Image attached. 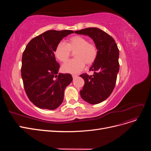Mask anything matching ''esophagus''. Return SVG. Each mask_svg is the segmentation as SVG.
I'll list each match as a JSON object with an SVG mask.
<instances>
[{
	"mask_svg": "<svg viewBox=\"0 0 151 151\" xmlns=\"http://www.w3.org/2000/svg\"><path fill=\"white\" fill-rule=\"evenodd\" d=\"M72 76V77H73V79H75L76 77H77V75H74V74H73Z\"/></svg>",
	"mask_w": 151,
	"mask_h": 151,
	"instance_id": "esophagus-1",
	"label": "esophagus"
}]
</instances>
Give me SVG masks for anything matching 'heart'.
I'll list each match as a JSON object with an SVG mask.
<instances>
[{"label": "heart", "mask_w": 151, "mask_h": 151, "mask_svg": "<svg viewBox=\"0 0 151 151\" xmlns=\"http://www.w3.org/2000/svg\"><path fill=\"white\" fill-rule=\"evenodd\" d=\"M74 51L75 58L68 61L62 66L63 72L77 74L83 70L86 64H93L97 58L96 46L81 36H72L68 40L66 44L63 42H59L55 48L54 53L59 61L65 62L69 58L71 52Z\"/></svg>", "instance_id": "obj_1"}]
</instances>
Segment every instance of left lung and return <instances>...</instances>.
I'll return each mask as SVG.
<instances>
[{"mask_svg": "<svg viewBox=\"0 0 151 151\" xmlns=\"http://www.w3.org/2000/svg\"><path fill=\"white\" fill-rule=\"evenodd\" d=\"M75 33L89 36L98 49L96 60L89 69L94 71V74L80 75L84 80L80 94L85 101L92 104H98L106 99L115 88L120 68L119 50L111 36L99 28H85Z\"/></svg>", "mask_w": 151, "mask_h": 151, "instance_id": "8db88e82", "label": "left lung"}]
</instances>
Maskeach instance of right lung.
I'll list each match as a JSON object with an SVG mask.
<instances>
[{
    "label": "right lung",
    "mask_w": 151,
    "mask_h": 151,
    "mask_svg": "<svg viewBox=\"0 0 151 151\" xmlns=\"http://www.w3.org/2000/svg\"><path fill=\"white\" fill-rule=\"evenodd\" d=\"M72 30H49L32 39L22 53L21 77L29 99L41 109H55L62 104L70 74L57 75L59 63L54 50Z\"/></svg>",
    "instance_id": "1"
}]
</instances>
